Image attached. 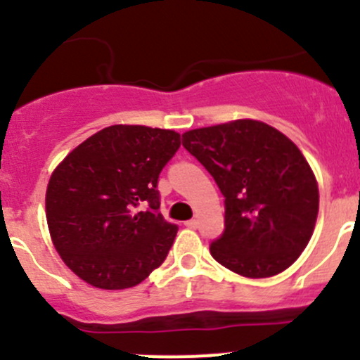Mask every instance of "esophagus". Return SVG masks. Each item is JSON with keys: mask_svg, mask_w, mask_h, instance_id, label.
I'll use <instances>...</instances> for the list:
<instances>
[{"mask_svg": "<svg viewBox=\"0 0 360 360\" xmlns=\"http://www.w3.org/2000/svg\"><path fill=\"white\" fill-rule=\"evenodd\" d=\"M186 226H187V228H198V221H196V219H191V221H186Z\"/></svg>", "mask_w": 360, "mask_h": 360, "instance_id": "esophagus-1", "label": "esophagus"}]
</instances>
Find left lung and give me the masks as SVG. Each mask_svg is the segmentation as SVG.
Returning <instances> with one entry per match:
<instances>
[{
  "instance_id": "obj_1",
  "label": "left lung",
  "mask_w": 360,
  "mask_h": 360,
  "mask_svg": "<svg viewBox=\"0 0 360 360\" xmlns=\"http://www.w3.org/2000/svg\"><path fill=\"white\" fill-rule=\"evenodd\" d=\"M226 198L215 262L263 279L288 269L309 244L318 217V182L299 146L258 120H233L182 134Z\"/></svg>"
}]
</instances>
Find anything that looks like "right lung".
Returning <instances> with one entry per match:
<instances>
[{"label": "right lung", "mask_w": 360, "mask_h": 360, "mask_svg": "<svg viewBox=\"0 0 360 360\" xmlns=\"http://www.w3.org/2000/svg\"><path fill=\"white\" fill-rule=\"evenodd\" d=\"M178 146L174 131L111 125L53 171L46 191L51 240L84 283L132 288L162 265L178 228L157 212V180ZM139 204L150 208L139 212Z\"/></svg>", "instance_id": "add662e5"}]
</instances>
